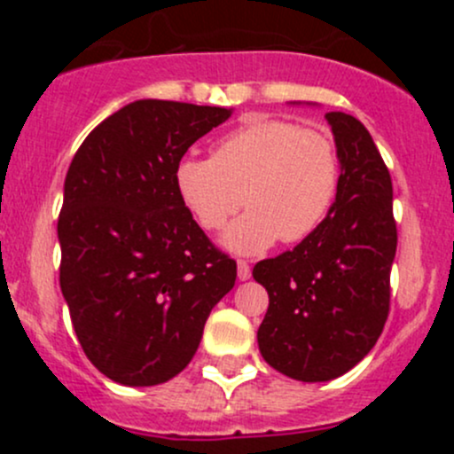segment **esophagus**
I'll return each mask as SVG.
<instances>
[{
	"instance_id": "obj_1",
	"label": "esophagus",
	"mask_w": 454,
	"mask_h": 454,
	"mask_svg": "<svg viewBox=\"0 0 454 454\" xmlns=\"http://www.w3.org/2000/svg\"><path fill=\"white\" fill-rule=\"evenodd\" d=\"M237 277H239V281H248V278L253 277V270H250V265L241 259L237 261Z\"/></svg>"
}]
</instances>
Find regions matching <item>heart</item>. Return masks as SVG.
Wrapping results in <instances>:
<instances>
[{
  "label": "heart",
  "instance_id": "heart-1",
  "mask_svg": "<svg viewBox=\"0 0 454 454\" xmlns=\"http://www.w3.org/2000/svg\"><path fill=\"white\" fill-rule=\"evenodd\" d=\"M340 155L325 131L283 118H254L215 142L213 158L186 155L176 191L204 231H219L246 201L248 213L223 235L237 254H259L281 237L308 239L332 213Z\"/></svg>",
  "mask_w": 454,
  "mask_h": 454
}]
</instances>
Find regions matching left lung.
Segmentation results:
<instances>
[{
    "instance_id": "1",
    "label": "left lung",
    "mask_w": 454,
    "mask_h": 454,
    "mask_svg": "<svg viewBox=\"0 0 454 454\" xmlns=\"http://www.w3.org/2000/svg\"><path fill=\"white\" fill-rule=\"evenodd\" d=\"M325 118L342 167L332 213L294 250L253 270L270 296L256 332L261 356L301 382L338 378L373 349L397 248L391 176L367 127L342 112Z\"/></svg>"
}]
</instances>
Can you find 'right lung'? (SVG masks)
Listing matches in <instances>:
<instances>
[{
	"mask_svg": "<svg viewBox=\"0 0 454 454\" xmlns=\"http://www.w3.org/2000/svg\"><path fill=\"white\" fill-rule=\"evenodd\" d=\"M231 109L145 98L90 131L63 186V299L90 363L125 387L176 378L198 351L237 263L176 191L189 146Z\"/></svg>",
	"mask_w": 454,
	"mask_h": 454,
	"instance_id": "obj_1",
	"label": "right lung"
}]
</instances>
